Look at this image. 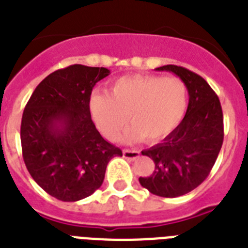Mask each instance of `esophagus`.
Returning <instances> with one entry per match:
<instances>
[{
  "label": "esophagus",
  "instance_id": "34e87169",
  "mask_svg": "<svg viewBox=\"0 0 248 248\" xmlns=\"http://www.w3.org/2000/svg\"><path fill=\"white\" fill-rule=\"evenodd\" d=\"M140 155V152L139 150H124V158L126 159H130V160H134V159L139 158Z\"/></svg>",
  "mask_w": 248,
  "mask_h": 248
}]
</instances>
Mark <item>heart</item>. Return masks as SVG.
<instances>
[{
  "mask_svg": "<svg viewBox=\"0 0 248 248\" xmlns=\"http://www.w3.org/2000/svg\"><path fill=\"white\" fill-rule=\"evenodd\" d=\"M188 106L186 84L178 78L131 75L117 78L108 93L93 92L89 109L96 127L108 139L134 124L126 140L159 141L182 122Z\"/></svg>",
  "mask_w": 248,
  "mask_h": 248,
  "instance_id": "1",
  "label": "heart"
}]
</instances>
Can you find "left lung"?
I'll list each match as a JSON object with an SVG mask.
<instances>
[{
	"mask_svg": "<svg viewBox=\"0 0 248 248\" xmlns=\"http://www.w3.org/2000/svg\"><path fill=\"white\" fill-rule=\"evenodd\" d=\"M182 80L188 92V106L182 122L163 142L142 150L155 170L139 182L153 195L178 197L195 190L209 176L223 144V112L219 98L200 75L185 67L167 65Z\"/></svg>",
	"mask_w": 248,
	"mask_h": 248,
	"instance_id": "left-lung-1",
	"label": "left lung"
}]
</instances>
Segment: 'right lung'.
Returning <instances> with one entry per match:
<instances>
[{"mask_svg": "<svg viewBox=\"0 0 248 248\" xmlns=\"http://www.w3.org/2000/svg\"><path fill=\"white\" fill-rule=\"evenodd\" d=\"M106 67L72 65L52 72L35 88L21 120V148L33 180L61 201H78L103 183L107 164L122 156L92 121L89 98Z\"/></svg>", "mask_w": 248, "mask_h": 248, "instance_id": "1", "label": "right lung"}]
</instances>
